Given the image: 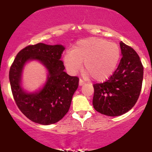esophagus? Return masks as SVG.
<instances>
[{"instance_id": "esophagus-1", "label": "esophagus", "mask_w": 152, "mask_h": 152, "mask_svg": "<svg viewBox=\"0 0 152 152\" xmlns=\"http://www.w3.org/2000/svg\"><path fill=\"white\" fill-rule=\"evenodd\" d=\"M78 84H79V86H83V85L84 84V81H83L82 79H80L79 83H78Z\"/></svg>"}]
</instances>
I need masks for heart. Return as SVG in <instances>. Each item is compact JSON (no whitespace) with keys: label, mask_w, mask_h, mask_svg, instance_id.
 Masks as SVG:
<instances>
[{"label":"heart","mask_w":152,"mask_h":152,"mask_svg":"<svg viewBox=\"0 0 152 152\" xmlns=\"http://www.w3.org/2000/svg\"><path fill=\"white\" fill-rule=\"evenodd\" d=\"M120 58L119 48L116 43L98 38L81 40L63 58L67 70L75 74L84 69L96 81L108 79L116 69Z\"/></svg>","instance_id":"b5f03b06"}]
</instances>
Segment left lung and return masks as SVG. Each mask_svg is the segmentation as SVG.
Wrapping results in <instances>:
<instances>
[{"label": "left lung", "instance_id": "obj_1", "mask_svg": "<svg viewBox=\"0 0 152 152\" xmlns=\"http://www.w3.org/2000/svg\"><path fill=\"white\" fill-rule=\"evenodd\" d=\"M122 58L109 80L94 85L93 106L96 111L118 116L133 108L142 90L144 68L133 48L120 42Z\"/></svg>", "mask_w": 152, "mask_h": 152}]
</instances>
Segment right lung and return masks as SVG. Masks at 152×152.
Wrapping results in <instances>:
<instances>
[{
  "label": "right lung",
  "mask_w": 152,
  "mask_h": 152,
  "mask_svg": "<svg viewBox=\"0 0 152 152\" xmlns=\"http://www.w3.org/2000/svg\"><path fill=\"white\" fill-rule=\"evenodd\" d=\"M65 47L39 43L28 46L17 54L10 66L9 80L12 94L17 106L28 118L35 123L50 125L60 121L69 111L74 94L78 86L76 76L64 71L60 60ZM37 60L48 71L42 88L28 92L22 86V74L25 64Z\"/></svg>",
  "instance_id": "obj_1"
}]
</instances>
